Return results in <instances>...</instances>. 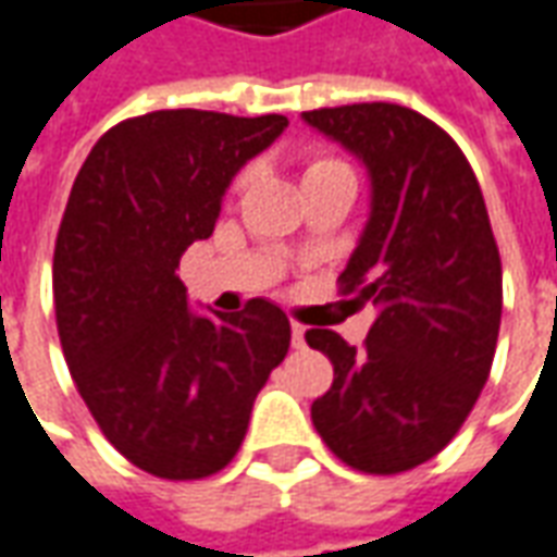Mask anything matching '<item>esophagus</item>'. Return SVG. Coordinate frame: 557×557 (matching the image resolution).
<instances>
[{"instance_id": "1", "label": "esophagus", "mask_w": 557, "mask_h": 557, "mask_svg": "<svg viewBox=\"0 0 557 557\" xmlns=\"http://www.w3.org/2000/svg\"><path fill=\"white\" fill-rule=\"evenodd\" d=\"M292 346L305 349V325H298V322H292Z\"/></svg>"}]
</instances>
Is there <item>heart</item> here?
Instances as JSON below:
<instances>
[{
	"mask_svg": "<svg viewBox=\"0 0 557 557\" xmlns=\"http://www.w3.org/2000/svg\"><path fill=\"white\" fill-rule=\"evenodd\" d=\"M329 165H337V162H334V159H317V162H310V165H307L305 177L307 174H317V171L329 169ZM240 184H244V181H240Z\"/></svg>",
	"mask_w": 557,
	"mask_h": 557,
	"instance_id": "1",
	"label": "heart"
}]
</instances>
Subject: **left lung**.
<instances>
[{
  "label": "left lung",
  "instance_id": "left-lung-1",
  "mask_svg": "<svg viewBox=\"0 0 557 557\" xmlns=\"http://www.w3.org/2000/svg\"><path fill=\"white\" fill-rule=\"evenodd\" d=\"M301 120L368 169L371 213L341 286L376 307L364 349L329 329L305 334L334 364L310 416L349 468L400 473L453 441L492 371L504 289L488 211L458 144L410 108L344 104Z\"/></svg>",
  "mask_w": 557,
  "mask_h": 557
}]
</instances>
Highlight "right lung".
Returning a JSON list of instances; mask_svg holds the SVG:
<instances>
[{"instance_id": "1", "label": "right lung", "mask_w": 557, "mask_h": 557, "mask_svg": "<svg viewBox=\"0 0 557 557\" xmlns=\"http://www.w3.org/2000/svg\"><path fill=\"white\" fill-rule=\"evenodd\" d=\"M283 114L153 111L89 150L53 250L65 364L102 434L162 480L223 470L252 400L289 352V319L252 298L196 313L177 277L189 244L213 235L225 189L277 141Z\"/></svg>"}]
</instances>
